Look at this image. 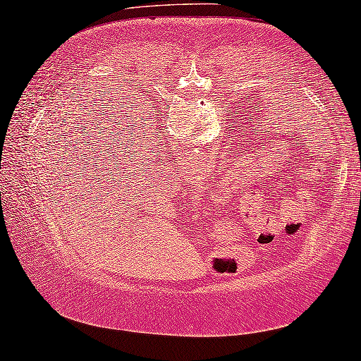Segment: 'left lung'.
I'll list each match as a JSON object with an SVG mask.
<instances>
[{
	"instance_id": "left-lung-1",
	"label": "left lung",
	"mask_w": 361,
	"mask_h": 361,
	"mask_svg": "<svg viewBox=\"0 0 361 361\" xmlns=\"http://www.w3.org/2000/svg\"><path fill=\"white\" fill-rule=\"evenodd\" d=\"M250 135V134H247V137ZM255 135H257V132H255ZM262 140V137H255V138H252V142L250 143H247V147L243 148V149H240V153H242V157H238V163L235 161V164H232V168H229V173L232 171V173H237L238 169H240V164H242V169H243V159H252V158H255V159H259V157H264L266 153H269L271 149L269 148H276L277 147V143H266V142H259ZM247 142H248V138H247ZM302 147H307L305 145V143H300V147H298V149H295V147H293V149H292V159H293V163L295 164H298V161L297 159H300V163H305V158H312L308 154V152L305 148H302ZM276 153V152H274ZM284 153H286V148H284ZM281 157V154H279ZM290 158H287L289 159V163H290ZM250 166H255L253 164V161H252V164H248L247 168H250ZM290 168H292V164H290Z\"/></svg>"
}]
</instances>
